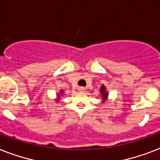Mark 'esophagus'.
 Listing matches in <instances>:
<instances>
[{"label":"esophagus","mask_w":160,"mask_h":160,"mask_svg":"<svg viewBox=\"0 0 160 160\" xmlns=\"http://www.w3.org/2000/svg\"><path fill=\"white\" fill-rule=\"evenodd\" d=\"M85 91V88H83V87H80L79 88V92L80 93H84Z\"/></svg>","instance_id":"esophagus-1"}]
</instances>
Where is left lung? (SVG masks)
Here are the masks:
<instances>
[{
  "instance_id": "8db88e82",
  "label": "left lung",
  "mask_w": 160,
  "mask_h": 160,
  "mask_svg": "<svg viewBox=\"0 0 160 160\" xmlns=\"http://www.w3.org/2000/svg\"><path fill=\"white\" fill-rule=\"evenodd\" d=\"M100 95H101V100H102V103H105L108 100V96H109V93L106 90V87L105 85H102V86L100 87Z\"/></svg>"
}]
</instances>
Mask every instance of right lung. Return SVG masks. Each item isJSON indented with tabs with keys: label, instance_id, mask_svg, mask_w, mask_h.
Segmentation results:
<instances>
[{
	"label": "right lung",
	"instance_id": "1",
	"mask_svg": "<svg viewBox=\"0 0 160 160\" xmlns=\"http://www.w3.org/2000/svg\"><path fill=\"white\" fill-rule=\"evenodd\" d=\"M63 95H64V91H63V90H60V92L56 94V99H55V101H56L57 103L60 102V99H61Z\"/></svg>",
	"mask_w": 160,
	"mask_h": 160
}]
</instances>
